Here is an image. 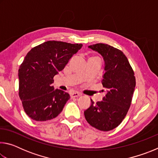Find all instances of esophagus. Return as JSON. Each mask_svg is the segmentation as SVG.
Wrapping results in <instances>:
<instances>
[{
	"mask_svg": "<svg viewBox=\"0 0 158 158\" xmlns=\"http://www.w3.org/2000/svg\"><path fill=\"white\" fill-rule=\"evenodd\" d=\"M70 96L72 98H77V97H79V96H81V93H79L78 92H73L70 93Z\"/></svg>",
	"mask_w": 158,
	"mask_h": 158,
	"instance_id": "1",
	"label": "esophagus"
}]
</instances>
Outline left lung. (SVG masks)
Masks as SVG:
<instances>
[{
    "mask_svg": "<svg viewBox=\"0 0 158 158\" xmlns=\"http://www.w3.org/2000/svg\"><path fill=\"white\" fill-rule=\"evenodd\" d=\"M89 48L100 53L105 61L102 84L106 94L95 104L90 100L91 105L84 111V116L91 126L109 131L121 124L129 110L136 85L135 73L121 50L102 43Z\"/></svg>",
    "mask_w": 158,
    "mask_h": 158,
    "instance_id": "left-lung-1",
    "label": "left lung"
}]
</instances>
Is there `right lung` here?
<instances>
[{
    "mask_svg": "<svg viewBox=\"0 0 158 158\" xmlns=\"http://www.w3.org/2000/svg\"><path fill=\"white\" fill-rule=\"evenodd\" d=\"M83 45L47 41L35 47L19 69V95L23 109L34 121L56 117L69 99L63 90L54 89L53 77L63 70Z\"/></svg>",
    "mask_w": 158,
    "mask_h": 158,
    "instance_id": "right-lung-1",
    "label": "right lung"
}]
</instances>
